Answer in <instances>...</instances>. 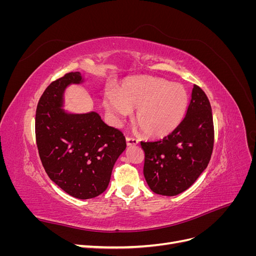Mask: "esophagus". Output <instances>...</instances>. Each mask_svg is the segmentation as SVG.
<instances>
[{
    "label": "esophagus",
    "instance_id": "34e87169",
    "mask_svg": "<svg viewBox=\"0 0 256 256\" xmlns=\"http://www.w3.org/2000/svg\"><path fill=\"white\" fill-rule=\"evenodd\" d=\"M126 142H127L128 146H132V145H136L138 143V140L136 138H132V136H127Z\"/></svg>",
    "mask_w": 256,
    "mask_h": 256
}]
</instances>
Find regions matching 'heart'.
Listing matches in <instances>:
<instances>
[{
    "label": "heart",
    "instance_id": "obj_1",
    "mask_svg": "<svg viewBox=\"0 0 256 256\" xmlns=\"http://www.w3.org/2000/svg\"><path fill=\"white\" fill-rule=\"evenodd\" d=\"M104 104L115 122L136 109V122L142 132L162 138L180 125L187 110L188 95L180 84L144 76L127 81L120 92L108 90Z\"/></svg>",
    "mask_w": 256,
    "mask_h": 256
}]
</instances>
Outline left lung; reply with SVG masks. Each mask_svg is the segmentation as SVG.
I'll return each instance as SVG.
<instances>
[{
	"mask_svg": "<svg viewBox=\"0 0 256 256\" xmlns=\"http://www.w3.org/2000/svg\"><path fill=\"white\" fill-rule=\"evenodd\" d=\"M214 138L210 102L194 84L187 114L173 132L159 141L141 142L143 173L150 190L173 196L191 187L209 164Z\"/></svg>",
	"mask_w": 256,
	"mask_h": 256,
	"instance_id": "obj_1",
	"label": "left lung"
}]
</instances>
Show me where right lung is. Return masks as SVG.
I'll return each mask as SVG.
<instances>
[{
  "label": "right lung",
  "mask_w": 256,
  "mask_h": 256,
  "mask_svg": "<svg viewBox=\"0 0 256 256\" xmlns=\"http://www.w3.org/2000/svg\"><path fill=\"white\" fill-rule=\"evenodd\" d=\"M83 82L79 72H69L46 88L37 104L35 134L50 180L69 196L88 200L108 188L126 138L96 112L76 114L62 109L67 86Z\"/></svg>",
  "instance_id": "right-lung-1"
}]
</instances>
